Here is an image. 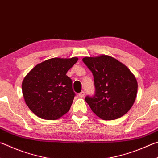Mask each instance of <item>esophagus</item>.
Listing matches in <instances>:
<instances>
[{
  "label": "esophagus",
  "mask_w": 158,
  "mask_h": 158,
  "mask_svg": "<svg viewBox=\"0 0 158 158\" xmlns=\"http://www.w3.org/2000/svg\"><path fill=\"white\" fill-rule=\"evenodd\" d=\"M84 95H85V93L84 91L81 92V93L79 94V97H81V98H83V97H84Z\"/></svg>",
  "instance_id": "esophagus-1"
}]
</instances>
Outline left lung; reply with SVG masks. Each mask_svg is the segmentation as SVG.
<instances>
[{"label":"left lung","instance_id":"8db88e82","mask_svg":"<svg viewBox=\"0 0 158 158\" xmlns=\"http://www.w3.org/2000/svg\"><path fill=\"white\" fill-rule=\"evenodd\" d=\"M93 74L95 94L85 102L104 120H113L127 113L135 101L137 81L131 70L113 57L105 54L83 58Z\"/></svg>","mask_w":158,"mask_h":158}]
</instances>
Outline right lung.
<instances>
[{
	"mask_svg": "<svg viewBox=\"0 0 158 158\" xmlns=\"http://www.w3.org/2000/svg\"><path fill=\"white\" fill-rule=\"evenodd\" d=\"M77 57L52 58L34 66L22 83L25 102L30 110L44 119L56 120L69 111L75 93L68 70Z\"/></svg>",
	"mask_w": 158,
	"mask_h": 158,
	"instance_id": "add662e5",
	"label": "right lung"
}]
</instances>
